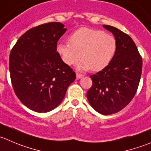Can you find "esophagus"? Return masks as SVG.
<instances>
[{"instance_id":"obj_1","label":"esophagus","mask_w":151,"mask_h":151,"mask_svg":"<svg viewBox=\"0 0 151 151\" xmlns=\"http://www.w3.org/2000/svg\"><path fill=\"white\" fill-rule=\"evenodd\" d=\"M83 76H84L83 75L79 74V73H76V78H77V79H79V78H82Z\"/></svg>"}]
</instances>
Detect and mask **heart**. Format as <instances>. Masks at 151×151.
<instances>
[{
    "label": "heart",
    "mask_w": 151,
    "mask_h": 151,
    "mask_svg": "<svg viewBox=\"0 0 151 151\" xmlns=\"http://www.w3.org/2000/svg\"><path fill=\"white\" fill-rule=\"evenodd\" d=\"M69 42L58 44L57 52L67 65H76L84 58L79 66L84 70H102L113 59L118 48L114 35L87 27L73 32L69 36Z\"/></svg>",
    "instance_id": "b5f03b06"
}]
</instances>
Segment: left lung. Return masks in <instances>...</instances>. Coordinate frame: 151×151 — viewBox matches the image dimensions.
Listing matches in <instances>:
<instances>
[{"instance_id": "1", "label": "left lung", "mask_w": 151, "mask_h": 151, "mask_svg": "<svg viewBox=\"0 0 151 151\" xmlns=\"http://www.w3.org/2000/svg\"><path fill=\"white\" fill-rule=\"evenodd\" d=\"M103 27L116 37L117 51L108 66L90 76L93 85L87 97L95 110L110 115L124 108L134 97L141 78L142 58L128 35L112 26Z\"/></svg>"}]
</instances>
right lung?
Instances as JSON below:
<instances>
[{"label": "right lung", "instance_id": "add662e5", "mask_svg": "<svg viewBox=\"0 0 151 151\" xmlns=\"http://www.w3.org/2000/svg\"><path fill=\"white\" fill-rule=\"evenodd\" d=\"M67 29L60 22L33 27L23 34L9 55L14 91L30 110L46 113L58 107L76 73L57 52V42Z\"/></svg>", "mask_w": 151, "mask_h": 151}]
</instances>
